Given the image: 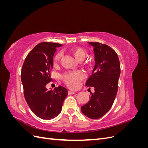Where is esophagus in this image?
<instances>
[{
  "label": "esophagus",
  "instance_id": "1",
  "mask_svg": "<svg viewBox=\"0 0 148 148\" xmlns=\"http://www.w3.org/2000/svg\"><path fill=\"white\" fill-rule=\"evenodd\" d=\"M75 92H73V91H68V94L69 95H73V94H75Z\"/></svg>",
  "mask_w": 148,
  "mask_h": 148
}]
</instances>
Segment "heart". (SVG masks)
Returning a JSON list of instances; mask_svg holds the SVG:
<instances>
[{
	"label": "heart",
	"mask_w": 148,
	"mask_h": 148,
	"mask_svg": "<svg viewBox=\"0 0 148 148\" xmlns=\"http://www.w3.org/2000/svg\"><path fill=\"white\" fill-rule=\"evenodd\" d=\"M71 52L78 61H82L86 57V53L84 49L79 47H73L70 49ZM62 57L61 52H57L54 57V63L59 62ZM85 78V74L81 71L69 72L62 76V78L67 86L70 88H76L78 86L80 81Z\"/></svg>",
	"instance_id": "b5f03b06"
}]
</instances>
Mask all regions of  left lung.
<instances>
[{
    "label": "left lung",
    "instance_id": "obj_1",
    "mask_svg": "<svg viewBox=\"0 0 148 148\" xmlns=\"http://www.w3.org/2000/svg\"><path fill=\"white\" fill-rule=\"evenodd\" d=\"M94 47L95 65L86 86L94 87L90 100L82 106L86 117L97 119L104 116L112 106L118 91L120 65L117 53L110 47L97 42H88Z\"/></svg>",
    "mask_w": 148,
    "mask_h": 148
}]
</instances>
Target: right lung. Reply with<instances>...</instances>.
<instances>
[{
  "instance_id": "obj_1",
  "label": "right lung",
  "mask_w": 148,
  "mask_h": 148,
  "mask_svg": "<svg viewBox=\"0 0 148 148\" xmlns=\"http://www.w3.org/2000/svg\"><path fill=\"white\" fill-rule=\"evenodd\" d=\"M60 46L61 44L53 42L38 44L26 56L22 66L21 79L25 100L31 111L42 119L57 117L68 95L67 89L61 86L53 91L46 88L52 81L50 72L56 48Z\"/></svg>"
}]
</instances>
